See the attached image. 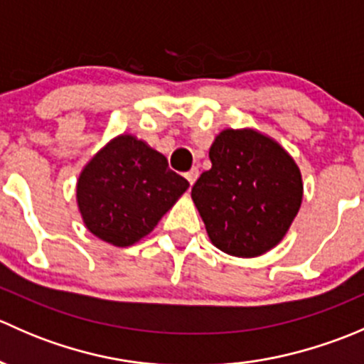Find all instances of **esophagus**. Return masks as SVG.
Wrapping results in <instances>:
<instances>
[{
	"instance_id": "obj_1",
	"label": "esophagus",
	"mask_w": 364,
	"mask_h": 364,
	"mask_svg": "<svg viewBox=\"0 0 364 364\" xmlns=\"http://www.w3.org/2000/svg\"><path fill=\"white\" fill-rule=\"evenodd\" d=\"M185 178L188 179V183H190V185H193V183L197 181V178H199V168H197V167L190 168V171L186 172V174H185Z\"/></svg>"
}]
</instances>
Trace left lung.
<instances>
[{"label":"left lung","mask_w":364,"mask_h":364,"mask_svg":"<svg viewBox=\"0 0 364 364\" xmlns=\"http://www.w3.org/2000/svg\"><path fill=\"white\" fill-rule=\"evenodd\" d=\"M211 168L192 188L211 243L236 257L277 247L303 199L296 161L255 130H223L209 149Z\"/></svg>","instance_id":"8db88e82"}]
</instances>
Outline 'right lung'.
I'll use <instances>...</instances> for the list:
<instances>
[{"label": "right lung", "mask_w": 364, "mask_h": 364, "mask_svg": "<svg viewBox=\"0 0 364 364\" xmlns=\"http://www.w3.org/2000/svg\"><path fill=\"white\" fill-rule=\"evenodd\" d=\"M188 188L167 159L134 135H119L91 159L77 181L87 230L114 247L148 236Z\"/></svg>", "instance_id": "add662e5"}]
</instances>
